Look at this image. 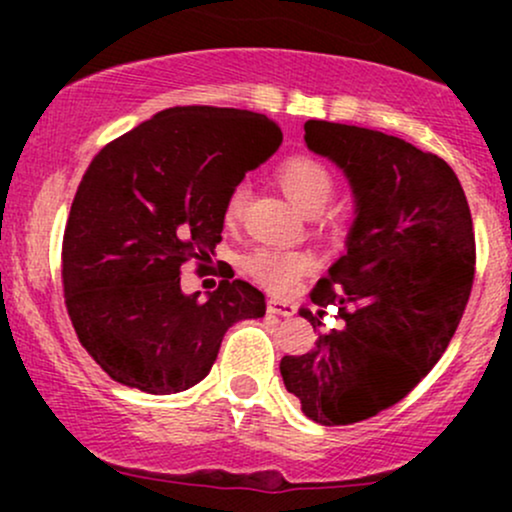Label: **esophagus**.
Returning <instances> with one entry per match:
<instances>
[{
	"mask_svg": "<svg viewBox=\"0 0 512 512\" xmlns=\"http://www.w3.org/2000/svg\"><path fill=\"white\" fill-rule=\"evenodd\" d=\"M267 310L269 313H274V315H281V317H293L296 315V308H293V305H289V303H284V301H269L267 303Z\"/></svg>",
	"mask_w": 512,
	"mask_h": 512,
	"instance_id": "obj_1",
	"label": "esophagus"
}]
</instances>
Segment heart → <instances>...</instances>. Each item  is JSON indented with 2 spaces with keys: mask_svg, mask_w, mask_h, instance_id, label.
<instances>
[{
  "mask_svg": "<svg viewBox=\"0 0 512 512\" xmlns=\"http://www.w3.org/2000/svg\"><path fill=\"white\" fill-rule=\"evenodd\" d=\"M276 178H279L281 187L298 207L305 211H317L325 207L332 199L334 192V175L332 170L322 161H317L310 154H291L276 168ZM250 190L245 182L231 187L228 192L226 204H223V216L226 221L243 219L245 207H248ZM248 272L267 286L274 293H289L296 289L301 276L308 274L313 267V257L303 250H286L274 248V245H262V248L252 250L245 260Z\"/></svg>",
  "mask_w": 512,
  "mask_h": 512,
  "instance_id": "obj_1",
  "label": "heart"
}]
</instances>
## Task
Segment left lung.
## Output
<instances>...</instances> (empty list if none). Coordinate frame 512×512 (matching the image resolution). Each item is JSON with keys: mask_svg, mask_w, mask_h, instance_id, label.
<instances>
[{"mask_svg": "<svg viewBox=\"0 0 512 512\" xmlns=\"http://www.w3.org/2000/svg\"><path fill=\"white\" fill-rule=\"evenodd\" d=\"M305 144L344 170L356 197L346 255L310 291L337 330L281 358L286 390L322 426L370 419L404 399L448 349L477 264L467 197L443 158L375 129L308 120ZM313 327L320 318L301 310Z\"/></svg>", "mask_w": 512, "mask_h": 512, "instance_id": "1", "label": "left lung"}]
</instances>
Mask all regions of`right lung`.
Returning <instances> with one entry per match:
<instances>
[{
    "mask_svg": "<svg viewBox=\"0 0 512 512\" xmlns=\"http://www.w3.org/2000/svg\"><path fill=\"white\" fill-rule=\"evenodd\" d=\"M279 144L267 115L178 105L93 156L64 228L62 286L76 337L115 383L187 390L233 322L264 315V293L226 262L207 301L182 293L180 267L211 262L228 192Z\"/></svg>",
    "mask_w": 512,
    "mask_h": 512,
    "instance_id": "obj_1",
    "label": "right lung"
}]
</instances>
